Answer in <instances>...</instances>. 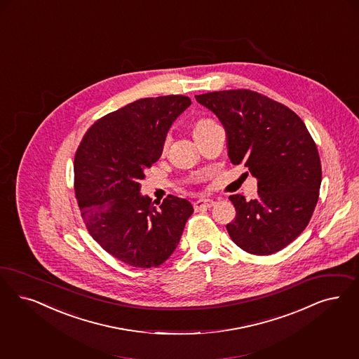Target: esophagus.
Wrapping results in <instances>:
<instances>
[{"label": "esophagus", "mask_w": 359, "mask_h": 359, "mask_svg": "<svg viewBox=\"0 0 359 359\" xmlns=\"http://www.w3.org/2000/svg\"><path fill=\"white\" fill-rule=\"evenodd\" d=\"M213 204H215V201L210 198H198L194 203V208L196 210H207V208H210Z\"/></svg>", "instance_id": "obj_1"}]
</instances>
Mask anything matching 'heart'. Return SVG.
<instances>
[{"instance_id": "1", "label": "heart", "mask_w": 359, "mask_h": 359, "mask_svg": "<svg viewBox=\"0 0 359 359\" xmlns=\"http://www.w3.org/2000/svg\"><path fill=\"white\" fill-rule=\"evenodd\" d=\"M215 122L213 121H210V119H200L198 121L195 126H194V134H198L200 131H203V130H205V128H208L210 126H213Z\"/></svg>"}]
</instances>
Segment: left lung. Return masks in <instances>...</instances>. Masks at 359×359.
<instances>
[{
	"instance_id": "1",
	"label": "left lung",
	"mask_w": 359,
	"mask_h": 359,
	"mask_svg": "<svg viewBox=\"0 0 359 359\" xmlns=\"http://www.w3.org/2000/svg\"><path fill=\"white\" fill-rule=\"evenodd\" d=\"M223 123L228 156L257 179V198L229 200L236 217L226 231L237 247L273 255L302 233L317 205L322 170L318 149L296 112L252 90L195 95Z\"/></svg>"
}]
</instances>
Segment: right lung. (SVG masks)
<instances>
[{"label": "right lung", "mask_w": 359, "mask_h": 359, "mask_svg": "<svg viewBox=\"0 0 359 359\" xmlns=\"http://www.w3.org/2000/svg\"><path fill=\"white\" fill-rule=\"evenodd\" d=\"M189 104L184 95L128 103L93 124L75 152V198L87 231L127 265H161L194 212L188 200L171 195L156 208L140 195L139 183L159 161L170 127Z\"/></svg>", "instance_id": "right-lung-1"}]
</instances>
